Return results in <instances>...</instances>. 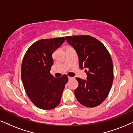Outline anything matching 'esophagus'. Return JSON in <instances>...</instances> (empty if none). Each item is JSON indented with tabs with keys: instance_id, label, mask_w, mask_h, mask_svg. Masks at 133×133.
<instances>
[{
	"instance_id": "1",
	"label": "esophagus",
	"mask_w": 133,
	"mask_h": 133,
	"mask_svg": "<svg viewBox=\"0 0 133 133\" xmlns=\"http://www.w3.org/2000/svg\"><path fill=\"white\" fill-rule=\"evenodd\" d=\"M74 78V77H68V79H69V80H70V79H73Z\"/></svg>"
}]
</instances>
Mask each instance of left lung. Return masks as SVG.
Here are the masks:
<instances>
[{
	"instance_id": "left-lung-1",
	"label": "left lung",
	"mask_w": 133,
	"mask_h": 133,
	"mask_svg": "<svg viewBox=\"0 0 133 133\" xmlns=\"http://www.w3.org/2000/svg\"><path fill=\"white\" fill-rule=\"evenodd\" d=\"M67 42L75 49L79 66L86 68L87 80L76 78L78 86L74 93L81 105L93 108L107 98L114 78L111 55L105 46L89 35L66 36Z\"/></svg>"
}]
</instances>
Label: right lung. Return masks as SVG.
<instances>
[{
  "mask_svg": "<svg viewBox=\"0 0 133 133\" xmlns=\"http://www.w3.org/2000/svg\"><path fill=\"white\" fill-rule=\"evenodd\" d=\"M65 38L41 39L28 48L23 58L21 78L27 94L36 107L44 110L59 105L68 77L55 78L50 73L54 64L53 54L61 46Z\"/></svg>",
  "mask_w": 133,
  "mask_h": 133,
  "instance_id": "obj_1",
  "label": "right lung"
}]
</instances>
